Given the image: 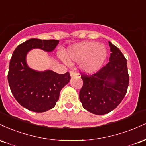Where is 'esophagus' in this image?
I'll use <instances>...</instances> for the list:
<instances>
[{"label":"esophagus","mask_w":146,"mask_h":146,"mask_svg":"<svg viewBox=\"0 0 146 146\" xmlns=\"http://www.w3.org/2000/svg\"><path fill=\"white\" fill-rule=\"evenodd\" d=\"M77 73L74 71H70V75H71V77H75V76H77Z\"/></svg>","instance_id":"1"}]
</instances>
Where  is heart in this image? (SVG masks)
<instances>
[{"label":"heart","instance_id":"1","mask_svg":"<svg viewBox=\"0 0 146 146\" xmlns=\"http://www.w3.org/2000/svg\"><path fill=\"white\" fill-rule=\"evenodd\" d=\"M107 56L105 46L95 42H86L70 46L65 58L68 63L80 62V68L85 73H93L102 67Z\"/></svg>","mask_w":146,"mask_h":146}]
</instances>
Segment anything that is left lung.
I'll return each instance as SVG.
<instances>
[{"label":"left lung","mask_w":146,"mask_h":146,"mask_svg":"<svg viewBox=\"0 0 146 146\" xmlns=\"http://www.w3.org/2000/svg\"><path fill=\"white\" fill-rule=\"evenodd\" d=\"M108 43L111 52L109 62L95 74L81 75L80 102L85 110L98 115L117 108L126 94L129 84L126 59L117 46Z\"/></svg>","instance_id":"left-lung-1"}]
</instances>
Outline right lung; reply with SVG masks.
I'll list each match as a JSON object with an SVG mask.
<instances>
[{"mask_svg":"<svg viewBox=\"0 0 146 146\" xmlns=\"http://www.w3.org/2000/svg\"><path fill=\"white\" fill-rule=\"evenodd\" d=\"M57 40L31 38L18 45L9 63L7 78L11 93L22 106L36 113H43L56 106L62 88L69 82L68 72L58 74L51 70L38 71L28 66L27 55L33 48L52 52Z\"/></svg>","mask_w":146,"mask_h":146,"instance_id":"obj_1","label":"right lung"}]
</instances>
